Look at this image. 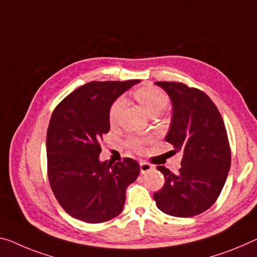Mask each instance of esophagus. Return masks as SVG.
<instances>
[{"instance_id":"esophagus-1","label":"esophagus","mask_w":257,"mask_h":257,"mask_svg":"<svg viewBox=\"0 0 257 257\" xmlns=\"http://www.w3.org/2000/svg\"><path fill=\"white\" fill-rule=\"evenodd\" d=\"M153 165L147 163V162H141L140 163V172L141 175H145V173H147L151 171V170H153Z\"/></svg>"}]
</instances>
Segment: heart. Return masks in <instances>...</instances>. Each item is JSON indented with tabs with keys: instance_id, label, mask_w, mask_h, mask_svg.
<instances>
[{
	"instance_id": "1",
	"label": "heart",
	"mask_w": 257,
	"mask_h": 257,
	"mask_svg": "<svg viewBox=\"0 0 257 257\" xmlns=\"http://www.w3.org/2000/svg\"><path fill=\"white\" fill-rule=\"evenodd\" d=\"M134 97L141 104L145 111L151 116L159 115L163 111L168 104V97L161 89L153 87V86H145V87L138 88L134 92ZM124 106L123 98H117L109 109V120L110 123H115L118 116ZM128 145L136 151H140L142 148V144L139 139H130Z\"/></svg>"
}]
</instances>
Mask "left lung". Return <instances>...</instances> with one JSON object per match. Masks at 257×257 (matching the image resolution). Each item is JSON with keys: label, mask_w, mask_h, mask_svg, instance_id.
<instances>
[{"label": "left lung", "mask_w": 257, "mask_h": 257, "mask_svg": "<svg viewBox=\"0 0 257 257\" xmlns=\"http://www.w3.org/2000/svg\"><path fill=\"white\" fill-rule=\"evenodd\" d=\"M172 102V120L165 141L183 152L181 168L172 173L157 167L165 184L154 193L165 214L193 217L216 202L231 167V151L223 118L206 93L175 81H157Z\"/></svg>", "instance_id": "left-lung-1"}]
</instances>
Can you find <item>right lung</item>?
<instances>
[{
    "label": "right lung",
    "mask_w": 257,
    "mask_h": 257,
    "mask_svg": "<svg viewBox=\"0 0 257 257\" xmlns=\"http://www.w3.org/2000/svg\"><path fill=\"white\" fill-rule=\"evenodd\" d=\"M140 80L90 81L66 96L51 115L47 131L50 187L70 216L103 223L123 211L126 188L140 173L137 161H100V141L110 130L109 109Z\"/></svg>",
    "instance_id": "right-lung-1"
}]
</instances>
